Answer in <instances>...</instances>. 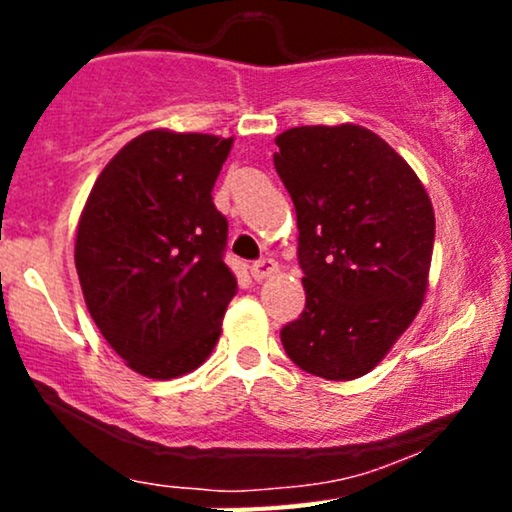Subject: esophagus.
<instances>
[{"mask_svg": "<svg viewBox=\"0 0 512 512\" xmlns=\"http://www.w3.org/2000/svg\"><path fill=\"white\" fill-rule=\"evenodd\" d=\"M276 269H279V264H276L272 257H262V260L252 262L250 274H252V279L262 281V279H267V276H272Z\"/></svg>", "mask_w": 512, "mask_h": 512, "instance_id": "esophagus-1", "label": "esophagus"}]
</instances>
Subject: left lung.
<instances>
[{
    "label": "left lung",
    "mask_w": 512,
    "mask_h": 512,
    "mask_svg": "<svg viewBox=\"0 0 512 512\" xmlns=\"http://www.w3.org/2000/svg\"><path fill=\"white\" fill-rule=\"evenodd\" d=\"M276 146L305 274V310L281 327V344L305 373L361 378L424 303L436 238L431 199L409 163L366 127H293Z\"/></svg>",
    "instance_id": "left-lung-1"
}]
</instances>
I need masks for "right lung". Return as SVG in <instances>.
<instances>
[{"mask_svg": "<svg viewBox=\"0 0 512 512\" xmlns=\"http://www.w3.org/2000/svg\"><path fill=\"white\" fill-rule=\"evenodd\" d=\"M233 139L151 129L93 185L74 262L88 313L127 366L170 380L207 361L236 276L211 190Z\"/></svg>", "mask_w": 512, "mask_h": 512, "instance_id": "obj_1", "label": "right lung"}]
</instances>
